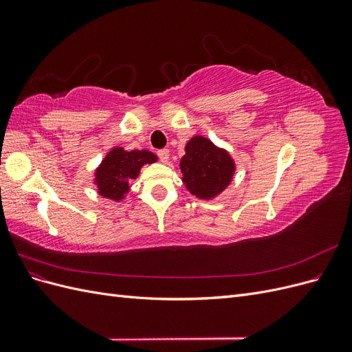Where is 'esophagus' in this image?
Instances as JSON below:
<instances>
[{
	"mask_svg": "<svg viewBox=\"0 0 352 352\" xmlns=\"http://www.w3.org/2000/svg\"><path fill=\"white\" fill-rule=\"evenodd\" d=\"M157 155H158V158H160V162H163V163H166L167 160H168V150H158L157 151Z\"/></svg>",
	"mask_w": 352,
	"mask_h": 352,
	"instance_id": "34e87169",
	"label": "esophagus"
}]
</instances>
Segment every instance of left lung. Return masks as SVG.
I'll return each mask as SVG.
<instances>
[{
  "label": "left lung",
  "instance_id": "8db88e82",
  "mask_svg": "<svg viewBox=\"0 0 352 352\" xmlns=\"http://www.w3.org/2000/svg\"><path fill=\"white\" fill-rule=\"evenodd\" d=\"M179 166L186 189L201 199L221 194L236 170L230 154L204 136L190 138Z\"/></svg>",
  "mask_w": 352,
  "mask_h": 352
}]
</instances>
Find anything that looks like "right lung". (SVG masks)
Segmentation results:
<instances>
[{
    "label": "right lung",
    "mask_w": 352,
    "mask_h": 352,
    "mask_svg": "<svg viewBox=\"0 0 352 352\" xmlns=\"http://www.w3.org/2000/svg\"><path fill=\"white\" fill-rule=\"evenodd\" d=\"M155 162L157 155L151 151H126L122 146H116L95 170L94 184L97 185L101 197L119 202L129 192L131 182L140 176L141 167Z\"/></svg>",
    "instance_id": "right-lung-1"
}]
</instances>
